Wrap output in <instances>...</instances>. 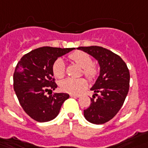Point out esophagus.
<instances>
[{
    "mask_svg": "<svg viewBox=\"0 0 148 148\" xmlns=\"http://www.w3.org/2000/svg\"><path fill=\"white\" fill-rule=\"evenodd\" d=\"M70 96H71V97H73V98H79V97H80L79 95H74V94H71Z\"/></svg>",
    "mask_w": 148,
    "mask_h": 148,
    "instance_id": "34e87169",
    "label": "esophagus"
}]
</instances>
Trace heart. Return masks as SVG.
Returning <instances> with one entry per match:
<instances>
[{"label": "heart", "instance_id": "1", "mask_svg": "<svg viewBox=\"0 0 148 148\" xmlns=\"http://www.w3.org/2000/svg\"><path fill=\"white\" fill-rule=\"evenodd\" d=\"M70 59L82 68V73L90 80L95 79L99 74V68L92 63L91 57L86 53L76 51L69 56ZM66 66L62 58L57 59L53 65V74L54 77L61 78L65 75ZM87 86L86 79L67 77L59 82L60 89L64 92L70 94H78L84 90Z\"/></svg>", "mask_w": 148, "mask_h": 148}]
</instances>
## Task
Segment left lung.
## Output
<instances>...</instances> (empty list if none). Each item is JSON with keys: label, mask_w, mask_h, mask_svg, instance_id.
<instances>
[{"label": "left lung", "mask_w": 148, "mask_h": 148, "mask_svg": "<svg viewBox=\"0 0 148 148\" xmlns=\"http://www.w3.org/2000/svg\"><path fill=\"white\" fill-rule=\"evenodd\" d=\"M77 49L99 62V76L90 88L95 94L90 106L84 110V117L91 123L103 124L115 116L124 103L129 90V70L124 61L109 49L96 45Z\"/></svg>", "instance_id": "left-lung-1"}]
</instances>
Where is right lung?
<instances>
[{
  "label": "right lung",
  "mask_w": 148,
  "mask_h": 148,
  "mask_svg": "<svg viewBox=\"0 0 148 148\" xmlns=\"http://www.w3.org/2000/svg\"><path fill=\"white\" fill-rule=\"evenodd\" d=\"M73 49L44 46L25 54L18 62L13 74V88L21 107L33 119L44 123L55 119L62 103L69 99L66 93L49 96L45 93L52 94L58 86L53 78L54 62Z\"/></svg>",
  "instance_id": "add662e5"
}]
</instances>
